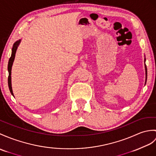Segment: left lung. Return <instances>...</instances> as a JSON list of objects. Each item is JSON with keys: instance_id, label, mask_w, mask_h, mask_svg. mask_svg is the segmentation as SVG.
<instances>
[{"instance_id": "8db88e82", "label": "left lung", "mask_w": 156, "mask_h": 156, "mask_svg": "<svg viewBox=\"0 0 156 156\" xmlns=\"http://www.w3.org/2000/svg\"><path fill=\"white\" fill-rule=\"evenodd\" d=\"M145 68H146V76H147V67H146V66H145Z\"/></svg>"}]
</instances>
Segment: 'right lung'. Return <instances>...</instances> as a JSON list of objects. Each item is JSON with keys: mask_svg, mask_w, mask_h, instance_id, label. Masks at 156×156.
Returning a JSON list of instances; mask_svg holds the SVG:
<instances>
[{"mask_svg": "<svg viewBox=\"0 0 156 156\" xmlns=\"http://www.w3.org/2000/svg\"><path fill=\"white\" fill-rule=\"evenodd\" d=\"M20 42V40L19 41H16L15 43H14L13 47L12 48V54L11 56H10V59L9 60V64H8V71H9V78H8V84H9V90L10 93L12 94V95H13V92H12V85H11V69H12V66L13 64V62L14 60V57H15V54L16 52V49L19 46V44Z\"/></svg>", "mask_w": 156, "mask_h": 156, "instance_id": "obj_1", "label": "right lung"}]
</instances>
